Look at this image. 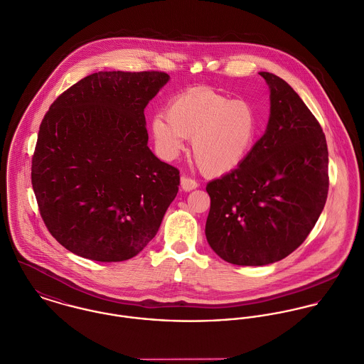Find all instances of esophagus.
<instances>
[{"instance_id":"1","label":"esophagus","mask_w":364,"mask_h":364,"mask_svg":"<svg viewBox=\"0 0 364 364\" xmlns=\"http://www.w3.org/2000/svg\"><path fill=\"white\" fill-rule=\"evenodd\" d=\"M180 186H181L183 191H191V190H196L198 187V183L194 178L183 176L181 180H180Z\"/></svg>"}]
</instances>
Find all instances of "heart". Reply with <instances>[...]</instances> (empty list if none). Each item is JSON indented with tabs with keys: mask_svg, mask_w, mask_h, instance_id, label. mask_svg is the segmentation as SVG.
<instances>
[{
	"mask_svg": "<svg viewBox=\"0 0 364 364\" xmlns=\"http://www.w3.org/2000/svg\"><path fill=\"white\" fill-rule=\"evenodd\" d=\"M161 157L170 160L193 139L191 154L201 171L220 176L236 168L249 154L259 132V118L247 100H229L213 90L177 95L150 124Z\"/></svg>",
	"mask_w": 364,
	"mask_h": 364,
	"instance_id": "b5f03b06",
	"label": "heart"
}]
</instances>
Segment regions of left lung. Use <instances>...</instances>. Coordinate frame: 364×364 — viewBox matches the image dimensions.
Returning a JSON list of instances; mask_svg holds the SVG:
<instances>
[{"mask_svg": "<svg viewBox=\"0 0 364 364\" xmlns=\"http://www.w3.org/2000/svg\"><path fill=\"white\" fill-rule=\"evenodd\" d=\"M259 74L270 88L267 129L235 170L207 184V240L237 266L287 257L315 226L329 188L319 122L283 78Z\"/></svg>", "mask_w": 364, "mask_h": 364, "instance_id": "1", "label": "left lung"}]
</instances>
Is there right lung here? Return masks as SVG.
Here are the masks:
<instances>
[{"mask_svg":"<svg viewBox=\"0 0 364 364\" xmlns=\"http://www.w3.org/2000/svg\"><path fill=\"white\" fill-rule=\"evenodd\" d=\"M163 72H98L60 94L32 157V187L46 228L74 255L124 262L156 236L180 171L147 146L145 108Z\"/></svg>","mask_w":364,"mask_h":364,"instance_id":"right-lung-1","label":"right lung"}]
</instances>
